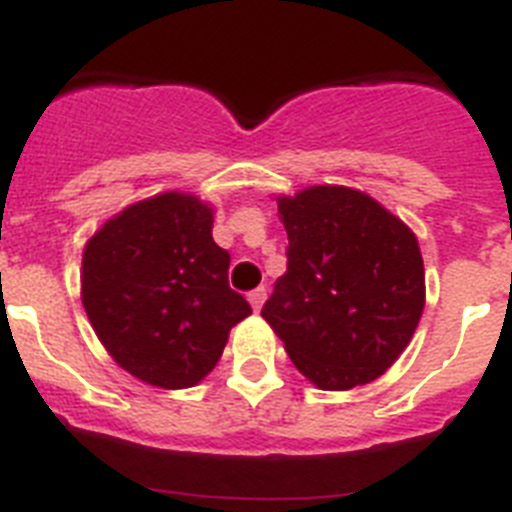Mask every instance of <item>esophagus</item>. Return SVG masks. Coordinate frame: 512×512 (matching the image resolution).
Returning a JSON list of instances; mask_svg holds the SVG:
<instances>
[{
    "label": "esophagus",
    "mask_w": 512,
    "mask_h": 512,
    "mask_svg": "<svg viewBox=\"0 0 512 512\" xmlns=\"http://www.w3.org/2000/svg\"><path fill=\"white\" fill-rule=\"evenodd\" d=\"M265 296H268V293H265V288H255V291H250V296H247V299H250L252 309L260 311L262 304H265Z\"/></svg>",
    "instance_id": "1"
}]
</instances>
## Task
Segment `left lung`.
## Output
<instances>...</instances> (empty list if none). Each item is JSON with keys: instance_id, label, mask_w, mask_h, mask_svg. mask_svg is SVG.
Listing matches in <instances>:
<instances>
[{"instance_id": "obj_1", "label": "left lung", "mask_w": 512, "mask_h": 512, "mask_svg": "<svg viewBox=\"0 0 512 512\" xmlns=\"http://www.w3.org/2000/svg\"><path fill=\"white\" fill-rule=\"evenodd\" d=\"M275 201L288 268L262 319L319 389L371 384L410 345L425 309L415 231L345 185H311Z\"/></svg>"}]
</instances>
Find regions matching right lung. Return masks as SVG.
<instances>
[{
	"label": "right lung",
	"mask_w": 512,
	"mask_h": 512,
	"mask_svg": "<svg viewBox=\"0 0 512 512\" xmlns=\"http://www.w3.org/2000/svg\"><path fill=\"white\" fill-rule=\"evenodd\" d=\"M213 208L167 190L115 213L82 252V304L123 371L188 389L219 363L252 309L229 288V252L213 242Z\"/></svg>",
	"instance_id": "1"
}]
</instances>
